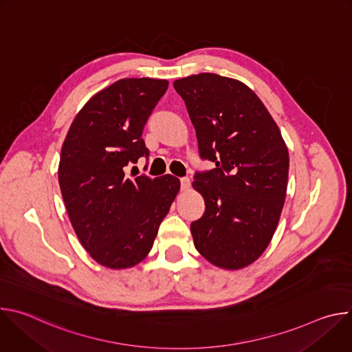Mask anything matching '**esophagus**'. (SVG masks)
Returning a JSON list of instances; mask_svg holds the SVG:
<instances>
[{"instance_id":"obj_1","label":"esophagus","mask_w":352,"mask_h":352,"mask_svg":"<svg viewBox=\"0 0 352 352\" xmlns=\"http://www.w3.org/2000/svg\"><path fill=\"white\" fill-rule=\"evenodd\" d=\"M190 186V179L189 178H181V189L188 190Z\"/></svg>"}]
</instances>
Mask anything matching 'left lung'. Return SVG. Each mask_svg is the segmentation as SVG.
I'll use <instances>...</instances> for the list:
<instances>
[{"label":"left lung","mask_w":352,"mask_h":352,"mask_svg":"<svg viewBox=\"0 0 352 352\" xmlns=\"http://www.w3.org/2000/svg\"><path fill=\"white\" fill-rule=\"evenodd\" d=\"M196 131L200 157L216 164L196 173L205 199L190 224L197 252L212 265L239 270L269 246L285 202L289 157L281 132L256 93L216 74L174 82Z\"/></svg>","instance_id":"8db88e82"}]
</instances>
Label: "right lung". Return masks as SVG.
<instances>
[{
  "instance_id": "1",
  "label": "right lung",
  "mask_w": 352,
  "mask_h": 352,
  "mask_svg": "<svg viewBox=\"0 0 352 352\" xmlns=\"http://www.w3.org/2000/svg\"><path fill=\"white\" fill-rule=\"evenodd\" d=\"M167 87L166 79L117 80L87 100L63 143L58 182L71 224L104 267L129 269L148 255L179 192L170 174L125 175L148 155L142 132Z\"/></svg>"
}]
</instances>
